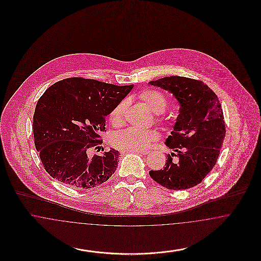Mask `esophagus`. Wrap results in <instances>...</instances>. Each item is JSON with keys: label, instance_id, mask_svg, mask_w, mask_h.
Here are the masks:
<instances>
[{"label": "esophagus", "instance_id": "obj_1", "mask_svg": "<svg viewBox=\"0 0 261 261\" xmlns=\"http://www.w3.org/2000/svg\"><path fill=\"white\" fill-rule=\"evenodd\" d=\"M127 151V150H123V152ZM134 152H138V153H142V154H148L149 153V150L148 149H136V150H132Z\"/></svg>", "mask_w": 261, "mask_h": 261}]
</instances>
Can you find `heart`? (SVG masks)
Here are the masks:
<instances>
[{"mask_svg":"<svg viewBox=\"0 0 261 261\" xmlns=\"http://www.w3.org/2000/svg\"><path fill=\"white\" fill-rule=\"evenodd\" d=\"M140 98L143 99L149 109L155 113H162L167 108L168 100L166 97L156 90H146L141 93ZM127 100H121L116 105L111 114L110 119L113 124H119L122 121ZM158 139V133L154 130L141 129L137 127H128L124 130L116 132L112 137V144L115 148L126 150L143 149Z\"/></svg>","mask_w":261,"mask_h":261,"instance_id":"heart-1","label":"heart"}]
</instances>
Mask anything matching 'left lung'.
<instances>
[{"label":"left lung","mask_w":261,"mask_h":261,"mask_svg":"<svg viewBox=\"0 0 261 261\" xmlns=\"http://www.w3.org/2000/svg\"><path fill=\"white\" fill-rule=\"evenodd\" d=\"M149 83L171 93L180 105L171 135L165 140L177 153L166 155L163 169L150 170L149 176L174 191L197 186L212 170L223 145L226 130L219 99L203 82L187 77L170 76Z\"/></svg>","instance_id":"1"}]
</instances>
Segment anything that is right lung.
<instances>
[{"label":"right lung","instance_id":"1","mask_svg":"<svg viewBox=\"0 0 261 261\" xmlns=\"http://www.w3.org/2000/svg\"><path fill=\"white\" fill-rule=\"evenodd\" d=\"M133 87L73 77L45 91L35 108L33 134L41 162L54 179L66 186L90 189L112 177L119 162L118 150L94 156L89 150L99 148L106 116Z\"/></svg>","mask_w":261,"mask_h":261}]
</instances>
